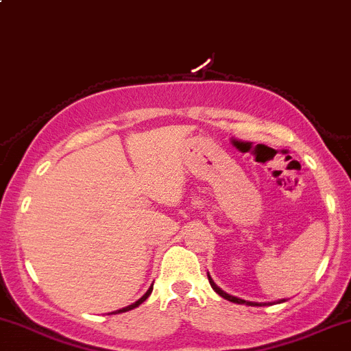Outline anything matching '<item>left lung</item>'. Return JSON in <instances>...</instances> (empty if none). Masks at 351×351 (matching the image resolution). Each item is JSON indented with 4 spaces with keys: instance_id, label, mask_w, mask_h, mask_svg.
Listing matches in <instances>:
<instances>
[{
    "instance_id": "left-lung-1",
    "label": "left lung",
    "mask_w": 351,
    "mask_h": 351,
    "mask_svg": "<svg viewBox=\"0 0 351 351\" xmlns=\"http://www.w3.org/2000/svg\"><path fill=\"white\" fill-rule=\"evenodd\" d=\"M208 281H210V285H212V288L215 289L217 293H219L220 296H222V298H226V300H229V302H234V303H246V305H258V303H252V302H245V300H239V298H236V296H231V295H228V293H223L222 289L219 288V286L215 285V282L212 281V279L208 278ZM263 305H265V303H263ZM260 306H262V303H260Z\"/></svg>"
}]
</instances>
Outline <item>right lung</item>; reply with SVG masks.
I'll return each instance as SVG.
<instances>
[{"label":"right lung","instance_id":"obj_1","mask_svg":"<svg viewBox=\"0 0 351 351\" xmlns=\"http://www.w3.org/2000/svg\"><path fill=\"white\" fill-rule=\"evenodd\" d=\"M152 289H153V288H152ZM152 289H148V293H146V295H145V296H143V298H141V300H138V302H136V303H132V305L125 306V308L119 310V312H128V310H131V308H136V306H138V305H139V303H143V302H145V300H146V298H148V296H149V293H152Z\"/></svg>","mask_w":351,"mask_h":351}]
</instances>
